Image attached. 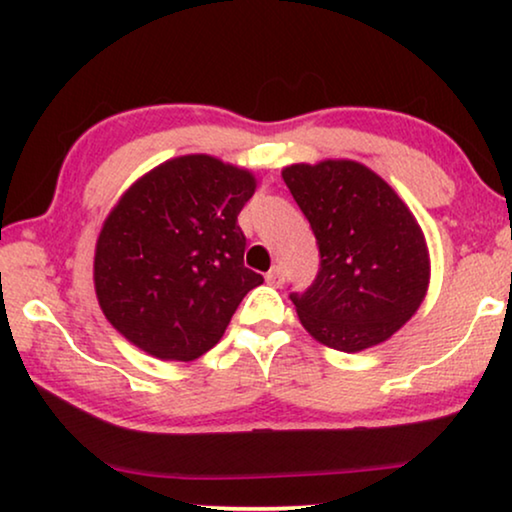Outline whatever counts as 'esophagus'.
Returning <instances> with one entry per match:
<instances>
[{
  "label": "esophagus",
  "instance_id": "obj_1",
  "mask_svg": "<svg viewBox=\"0 0 512 512\" xmlns=\"http://www.w3.org/2000/svg\"><path fill=\"white\" fill-rule=\"evenodd\" d=\"M266 282H269V285H273V287H280L282 282H285V276H282L280 266H273V269L266 273Z\"/></svg>",
  "mask_w": 512,
  "mask_h": 512
}]
</instances>
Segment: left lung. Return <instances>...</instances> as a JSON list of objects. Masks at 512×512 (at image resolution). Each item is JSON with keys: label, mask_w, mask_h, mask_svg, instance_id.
<instances>
[{"label": "left lung", "mask_w": 512, "mask_h": 512, "mask_svg": "<svg viewBox=\"0 0 512 512\" xmlns=\"http://www.w3.org/2000/svg\"><path fill=\"white\" fill-rule=\"evenodd\" d=\"M282 179L322 255L312 287L289 294L303 329L347 354L391 338L416 315L430 285V253L414 213L356 160L287 165Z\"/></svg>", "instance_id": "left-lung-1"}]
</instances>
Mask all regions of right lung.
<instances>
[{
	"label": "right lung",
	"mask_w": 512,
	"mask_h": 512,
	"mask_svg": "<svg viewBox=\"0 0 512 512\" xmlns=\"http://www.w3.org/2000/svg\"><path fill=\"white\" fill-rule=\"evenodd\" d=\"M257 179L220 158L188 154L137 179L96 241L94 287L103 315L160 361H195L230 324L259 273L243 266L236 216Z\"/></svg>",
	"instance_id": "add662e5"
}]
</instances>
